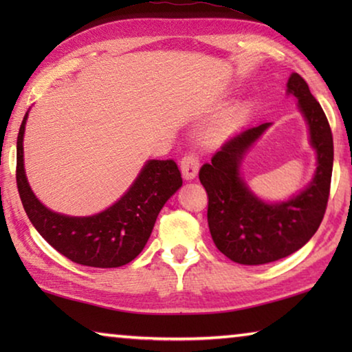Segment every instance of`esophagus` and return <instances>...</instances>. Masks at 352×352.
<instances>
[{"label": "esophagus", "mask_w": 352, "mask_h": 352, "mask_svg": "<svg viewBox=\"0 0 352 352\" xmlns=\"http://www.w3.org/2000/svg\"><path fill=\"white\" fill-rule=\"evenodd\" d=\"M182 174L184 180H192L197 175L199 168H200V160L195 153H186L182 158Z\"/></svg>", "instance_id": "34e87169"}]
</instances>
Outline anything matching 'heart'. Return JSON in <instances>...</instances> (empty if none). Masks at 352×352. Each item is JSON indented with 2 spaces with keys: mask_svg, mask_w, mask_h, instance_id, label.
I'll return each instance as SVG.
<instances>
[{
  "mask_svg": "<svg viewBox=\"0 0 352 352\" xmlns=\"http://www.w3.org/2000/svg\"><path fill=\"white\" fill-rule=\"evenodd\" d=\"M241 118V115H236L233 119H231V121L228 122V124H226V126H231V124H233V122H236L237 121V119H239Z\"/></svg>",
  "mask_w": 352,
  "mask_h": 352,
  "instance_id": "heart-1",
  "label": "heart"
}]
</instances>
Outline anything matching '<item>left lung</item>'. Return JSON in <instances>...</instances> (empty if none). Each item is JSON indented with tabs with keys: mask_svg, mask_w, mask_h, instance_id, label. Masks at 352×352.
<instances>
[{
	"mask_svg": "<svg viewBox=\"0 0 352 352\" xmlns=\"http://www.w3.org/2000/svg\"><path fill=\"white\" fill-rule=\"evenodd\" d=\"M287 94L298 99V109L309 126L311 146L317 152L314 178L301 192L269 204L253 194L241 177L243 157L270 122L231 136L199 172L208 194V226L212 241L219 252L237 264H269L295 253L311 241L324 216L333 164L329 122L298 73L289 77Z\"/></svg>",
	"mask_w": 352,
	"mask_h": 352,
	"instance_id": "1",
	"label": "left lung"
}]
</instances>
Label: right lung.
<instances>
[{"instance_id":"1","label":"right lung","mask_w":352,"mask_h":352,"mask_svg":"<svg viewBox=\"0 0 352 352\" xmlns=\"http://www.w3.org/2000/svg\"><path fill=\"white\" fill-rule=\"evenodd\" d=\"M26 119L28 113L16 140V186L35 230L76 264L113 269L133 261L146 247L162 208L183 184L174 160H148L127 192L102 212L65 216L41 204L28 183L23 163Z\"/></svg>"}]
</instances>
